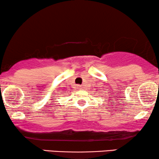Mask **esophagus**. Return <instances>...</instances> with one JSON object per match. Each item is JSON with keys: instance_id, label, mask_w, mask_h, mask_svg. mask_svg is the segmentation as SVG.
<instances>
[{"instance_id": "34e87169", "label": "esophagus", "mask_w": 159, "mask_h": 159, "mask_svg": "<svg viewBox=\"0 0 159 159\" xmlns=\"http://www.w3.org/2000/svg\"><path fill=\"white\" fill-rule=\"evenodd\" d=\"M77 88H78V89H80V88H81V86H80V85H77Z\"/></svg>"}]
</instances>
